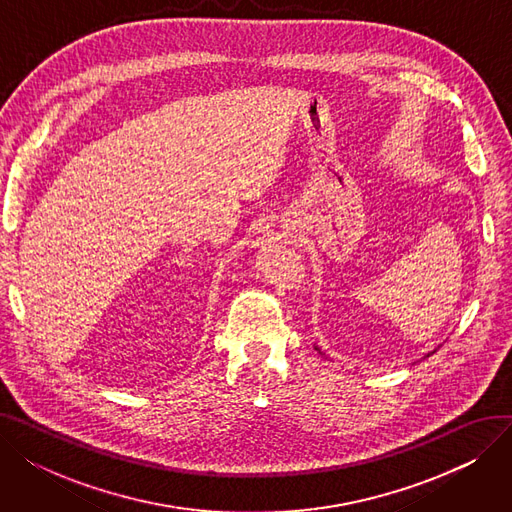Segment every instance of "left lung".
Instances as JSON below:
<instances>
[{"label": "left lung", "instance_id": "obj_1", "mask_svg": "<svg viewBox=\"0 0 512 512\" xmlns=\"http://www.w3.org/2000/svg\"><path fill=\"white\" fill-rule=\"evenodd\" d=\"M427 357H429V355H427Z\"/></svg>", "mask_w": 512, "mask_h": 512}]
</instances>
